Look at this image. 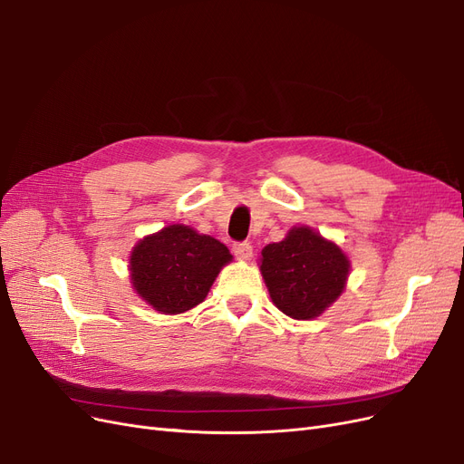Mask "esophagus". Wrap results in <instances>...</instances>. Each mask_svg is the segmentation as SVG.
I'll return each instance as SVG.
<instances>
[{
    "label": "esophagus",
    "mask_w": 464,
    "mask_h": 464,
    "mask_svg": "<svg viewBox=\"0 0 464 464\" xmlns=\"http://www.w3.org/2000/svg\"><path fill=\"white\" fill-rule=\"evenodd\" d=\"M232 251H234L236 257H237V259H242V261H249V259L253 257V247H251V244H247V242L234 244Z\"/></svg>",
    "instance_id": "34e87169"
}]
</instances>
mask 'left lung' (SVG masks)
Wrapping results in <instances>:
<instances>
[{"mask_svg": "<svg viewBox=\"0 0 464 464\" xmlns=\"http://www.w3.org/2000/svg\"><path fill=\"white\" fill-rule=\"evenodd\" d=\"M261 255V275L270 299L297 321L323 314L343 292L349 259L309 227H294L282 242L268 244Z\"/></svg>", "mask_w": 464, "mask_h": 464, "instance_id": "left-lung-1", "label": "left lung"}]
</instances>
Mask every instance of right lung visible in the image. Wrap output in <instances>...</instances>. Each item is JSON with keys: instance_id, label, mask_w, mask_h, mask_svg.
<instances>
[{"instance_id": "1", "label": "right lung", "mask_w": 464, "mask_h": 464, "mask_svg": "<svg viewBox=\"0 0 464 464\" xmlns=\"http://www.w3.org/2000/svg\"><path fill=\"white\" fill-rule=\"evenodd\" d=\"M230 261L228 247L218 239L170 225L136 244L130 280L136 294L155 311L179 314L199 305Z\"/></svg>"}]
</instances>
